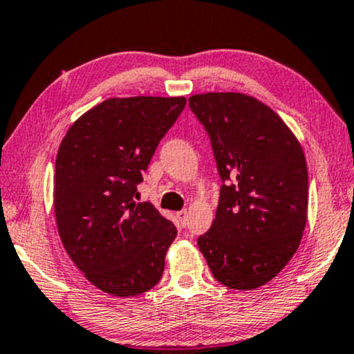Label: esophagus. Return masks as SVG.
<instances>
[{
  "label": "esophagus",
  "instance_id": "obj_1",
  "mask_svg": "<svg viewBox=\"0 0 354 354\" xmlns=\"http://www.w3.org/2000/svg\"><path fill=\"white\" fill-rule=\"evenodd\" d=\"M187 216H188V211L187 209H182V211H178V213H177L178 221H180L183 226H185V223H187Z\"/></svg>",
  "mask_w": 354,
  "mask_h": 354
}]
</instances>
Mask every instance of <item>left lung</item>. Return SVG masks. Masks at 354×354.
<instances>
[{
	"instance_id": "obj_1",
	"label": "left lung",
	"mask_w": 354,
	"mask_h": 354,
	"mask_svg": "<svg viewBox=\"0 0 354 354\" xmlns=\"http://www.w3.org/2000/svg\"><path fill=\"white\" fill-rule=\"evenodd\" d=\"M188 105L208 133L223 180L200 252L224 286H263L296 254L306 227L309 182L299 141L250 95L196 94Z\"/></svg>"
}]
</instances>
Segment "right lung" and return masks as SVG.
I'll return each instance as SVG.
<instances>
[{
    "mask_svg": "<svg viewBox=\"0 0 354 354\" xmlns=\"http://www.w3.org/2000/svg\"><path fill=\"white\" fill-rule=\"evenodd\" d=\"M185 97L107 99L70 127L55 164L53 205L63 247L100 291L136 296L162 277L177 236L153 203H136L159 141Z\"/></svg>",
    "mask_w": 354,
    "mask_h": 354,
    "instance_id": "obj_1",
    "label": "right lung"
}]
</instances>
